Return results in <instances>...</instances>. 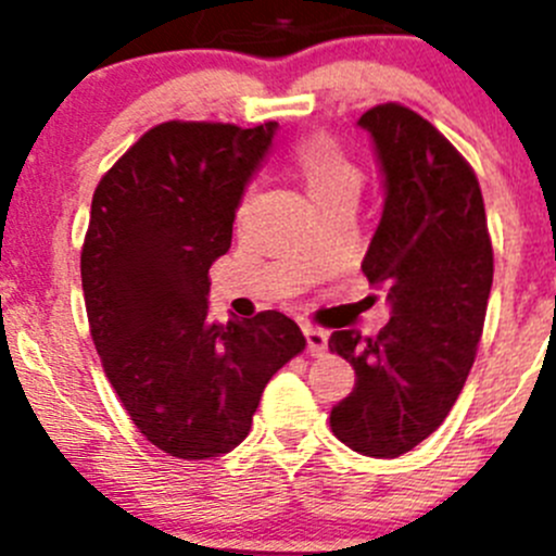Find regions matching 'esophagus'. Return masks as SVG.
<instances>
[{"mask_svg":"<svg viewBox=\"0 0 556 556\" xmlns=\"http://www.w3.org/2000/svg\"><path fill=\"white\" fill-rule=\"evenodd\" d=\"M304 339H306V352H309V355H323V352L328 350V333H325V330L306 325Z\"/></svg>","mask_w":556,"mask_h":556,"instance_id":"34e87169","label":"esophagus"}]
</instances>
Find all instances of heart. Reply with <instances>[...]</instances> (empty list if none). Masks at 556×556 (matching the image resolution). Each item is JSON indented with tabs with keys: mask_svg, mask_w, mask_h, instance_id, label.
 I'll return each mask as SVG.
<instances>
[{
	"mask_svg": "<svg viewBox=\"0 0 556 556\" xmlns=\"http://www.w3.org/2000/svg\"><path fill=\"white\" fill-rule=\"evenodd\" d=\"M293 172L304 182L306 193L314 204L339 195H352L357 199L361 193V169L346 159L339 150V144L328 137H309L301 139L293 148Z\"/></svg>",
	"mask_w": 556,
	"mask_h": 556,
	"instance_id": "heart-1",
	"label": "heart"
}]
</instances>
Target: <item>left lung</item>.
Instances as JSON below:
<instances>
[{
  "label": "left lung",
  "instance_id": "left-lung-1",
  "mask_svg": "<svg viewBox=\"0 0 556 556\" xmlns=\"http://www.w3.org/2000/svg\"><path fill=\"white\" fill-rule=\"evenodd\" d=\"M371 137L384 206L363 257L390 323L374 339L333 330L355 387L330 408L336 439L366 457L422 444L457 401L484 328L492 244L484 199L463 155L417 112L379 104L357 121Z\"/></svg>",
  "mask_w": 556,
  "mask_h": 556
}]
</instances>
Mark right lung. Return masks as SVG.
<instances>
[{"label":"right lung","mask_w":556,"mask_h":556,"mask_svg":"<svg viewBox=\"0 0 556 556\" xmlns=\"http://www.w3.org/2000/svg\"><path fill=\"white\" fill-rule=\"evenodd\" d=\"M277 123H161L99 182L80 255L93 344L139 433L212 459L250 433L268 379L304 350L282 312L212 323L210 266Z\"/></svg>","instance_id":"1"}]
</instances>
